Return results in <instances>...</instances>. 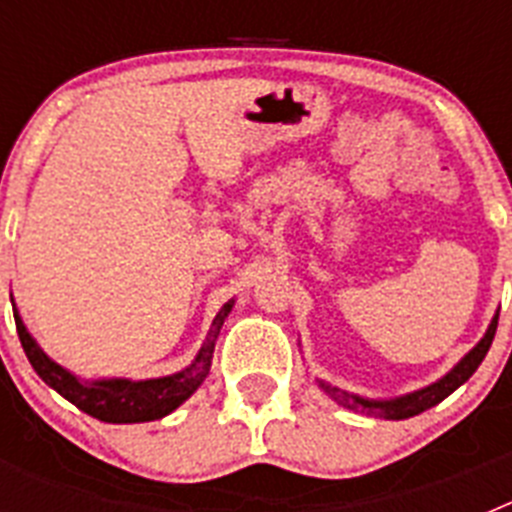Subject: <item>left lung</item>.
I'll use <instances>...</instances> for the list:
<instances>
[{
	"instance_id": "left-lung-1",
	"label": "left lung",
	"mask_w": 512,
	"mask_h": 512,
	"mask_svg": "<svg viewBox=\"0 0 512 512\" xmlns=\"http://www.w3.org/2000/svg\"><path fill=\"white\" fill-rule=\"evenodd\" d=\"M497 318H500V312H497L495 318H492V323H490V328H487L485 338H482V341H479L477 346H474L472 351H469V354L464 356V359H461L449 374H446V377L438 379V382L431 384V387H425V390L413 392V395L397 397V400L379 402V400H364V397L348 395V392L338 390V387H330V384H325V382H320V387H323V390L328 392L333 400L341 402L343 408L354 410V413L379 415V418H387V420L413 418V415L423 413V410L433 408V405H438L441 400H446V397H449L451 392L456 390V387H461V384L467 382V379L472 377L474 372H477V366L482 364V359H485L487 351H490V346H492V338H495Z\"/></svg>"
}]
</instances>
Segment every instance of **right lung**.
Listing matches in <instances>:
<instances>
[{
    "instance_id": "1",
    "label": "right lung",
    "mask_w": 512,
    "mask_h": 512,
    "mask_svg": "<svg viewBox=\"0 0 512 512\" xmlns=\"http://www.w3.org/2000/svg\"><path fill=\"white\" fill-rule=\"evenodd\" d=\"M233 302L217 312V318L212 320V328L207 333L205 346L200 348V354L194 359L192 366H187L184 372L171 374V377L161 379H146V382H130V379H102L94 384H81L79 379L71 372H66L63 366L51 361L40 351L38 343L33 336L27 333L22 325L20 315L15 310V323H17V336H20L25 356L30 359L33 369L38 377L43 379L48 387L63 395L69 402H74L76 408L84 410L92 418L104 420V423H146V420H158L176 410L192 395L202 382H205L207 372L212 364V351H215L217 333L220 325L228 318Z\"/></svg>"
}]
</instances>
